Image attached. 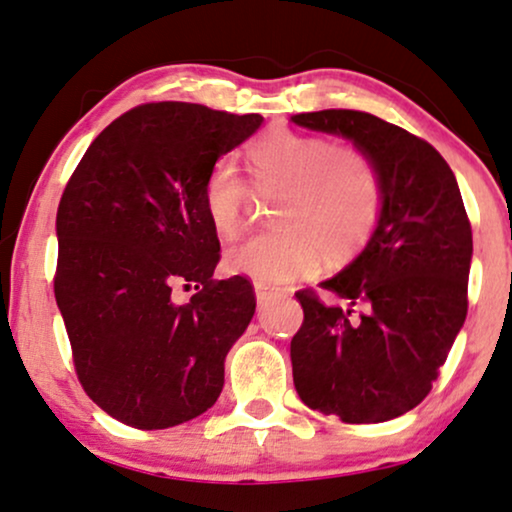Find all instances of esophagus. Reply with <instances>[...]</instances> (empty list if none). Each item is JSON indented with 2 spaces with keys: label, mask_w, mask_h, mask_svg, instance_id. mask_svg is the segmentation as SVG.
<instances>
[{
  "label": "esophagus",
  "mask_w": 512,
  "mask_h": 512,
  "mask_svg": "<svg viewBox=\"0 0 512 512\" xmlns=\"http://www.w3.org/2000/svg\"><path fill=\"white\" fill-rule=\"evenodd\" d=\"M276 293L271 288H267L264 286V283H255V297H257V302L260 304H264V302H269L271 297H274Z\"/></svg>",
  "instance_id": "1"
}]
</instances>
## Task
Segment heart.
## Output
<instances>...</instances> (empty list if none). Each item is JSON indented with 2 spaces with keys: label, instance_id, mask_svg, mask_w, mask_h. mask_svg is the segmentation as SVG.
I'll list each match as a JSON object with an SVG mask.
<instances>
[{
  "label": "heart",
  "instance_id": "1",
  "mask_svg": "<svg viewBox=\"0 0 512 512\" xmlns=\"http://www.w3.org/2000/svg\"><path fill=\"white\" fill-rule=\"evenodd\" d=\"M252 186L281 193L278 229L245 238L226 252V269L264 286L314 274L323 250L340 260L373 234L383 208L378 170L364 151L290 129H274L250 146ZM248 184L234 158H219L203 181V210L212 229L234 238L243 224Z\"/></svg>",
  "mask_w": 512,
  "mask_h": 512
}]
</instances>
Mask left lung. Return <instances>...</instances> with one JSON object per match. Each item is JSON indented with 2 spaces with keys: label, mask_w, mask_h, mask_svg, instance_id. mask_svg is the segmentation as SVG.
<instances>
[{
  "label": "left lung",
  "mask_w": 512,
  "mask_h": 512,
  "mask_svg": "<svg viewBox=\"0 0 512 512\" xmlns=\"http://www.w3.org/2000/svg\"><path fill=\"white\" fill-rule=\"evenodd\" d=\"M290 120L352 141L383 186L366 248L321 283L347 307L297 293L304 321L290 342L295 390L309 409L342 423H385L428 397L468 314L472 229L461 191L428 141L371 113Z\"/></svg>",
  "instance_id": "1"
}]
</instances>
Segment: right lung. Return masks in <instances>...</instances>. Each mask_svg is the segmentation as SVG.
Segmentation results:
<instances>
[{"label": "right lung", "mask_w": 512, "mask_h": 512, "mask_svg": "<svg viewBox=\"0 0 512 512\" xmlns=\"http://www.w3.org/2000/svg\"><path fill=\"white\" fill-rule=\"evenodd\" d=\"M262 122L146 103L103 129L63 191L56 304L84 392L120 423L174 428L222 392L224 359L255 314V293L241 276L212 281L219 241L203 181ZM174 285L199 293L174 303Z\"/></svg>", "instance_id": "1"}]
</instances>
